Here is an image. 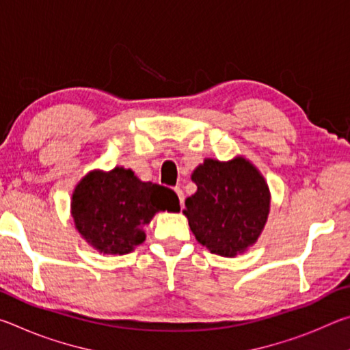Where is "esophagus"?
I'll use <instances>...</instances> for the list:
<instances>
[{"label":"esophagus","mask_w":350,"mask_h":350,"mask_svg":"<svg viewBox=\"0 0 350 350\" xmlns=\"http://www.w3.org/2000/svg\"><path fill=\"white\" fill-rule=\"evenodd\" d=\"M174 191H176L177 196H179L180 205H182V202H183V191H182V188H180V187H176V188H174Z\"/></svg>","instance_id":"esophagus-1"}]
</instances>
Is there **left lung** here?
I'll list each match as a JSON object with an SVG mask.
<instances>
[{"label": "left lung", "instance_id": "8db88e82", "mask_svg": "<svg viewBox=\"0 0 350 350\" xmlns=\"http://www.w3.org/2000/svg\"><path fill=\"white\" fill-rule=\"evenodd\" d=\"M191 180L198 191L185 200L183 215L199 244L225 258L256 244L267 224L271 196L264 176L248 159H205Z\"/></svg>", "mask_w": 350, "mask_h": 350}]
</instances>
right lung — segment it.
I'll return each mask as SVG.
<instances>
[{"label": "right lung", "mask_w": 350, "mask_h": 350, "mask_svg": "<svg viewBox=\"0 0 350 350\" xmlns=\"http://www.w3.org/2000/svg\"><path fill=\"white\" fill-rule=\"evenodd\" d=\"M180 210L173 189L140 180L133 170H92L70 198L77 232L103 254H128L145 242L144 227L159 211Z\"/></svg>", "instance_id": "1"}]
</instances>
